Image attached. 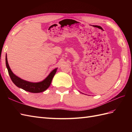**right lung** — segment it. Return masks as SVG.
Instances as JSON below:
<instances>
[{"instance_id": "add662e5", "label": "right lung", "mask_w": 132, "mask_h": 132, "mask_svg": "<svg viewBox=\"0 0 132 132\" xmlns=\"http://www.w3.org/2000/svg\"><path fill=\"white\" fill-rule=\"evenodd\" d=\"M5 64H6L8 74H9L13 83L18 87L23 89L24 90L26 91L32 92V93H40V92H44L48 88L57 70V68L53 70L49 74L48 76L41 82L33 83L22 79L13 73L8 63L7 54L5 56Z\"/></svg>"}]
</instances>
